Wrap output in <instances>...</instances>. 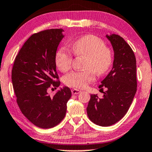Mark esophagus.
<instances>
[{
  "label": "esophagus",
  "instance_id": "obj_1",
  "mask_svg": "<svg viewBox=\"0 0 152 152\" xmlns=\"http://www.w3.org/2000/svg\"><path fill=\"white\" fill-rule=\"evenodd\" d=\"M80 92V90H78V89H73L72 90V93L73 94H79Z\"/></svg>",
  "mask_w": 152,
  "mask_h": 152
}]
</instances>
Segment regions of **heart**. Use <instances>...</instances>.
Masks as SVG:
<instances>
[{
    "label": "heart",
    "mask_w": 152,
    "mask_h": 152,
    "mask_svg": "<svg viewBox=\"0 0 152 152\" xmlns=\"http://www.w3.org/2000/svg\"><path fill=\"white\" fill-rule=\"evenodd\" d=\"M70 48L76 56H86L83 71H73L64 78L66 86L83 88L95 80V73L98 75L105 74L113 63L110 50L105 47L102 39L92 35H84L70 44ZM72 53L64 48H60L55 56L56 65L62 72H67L72 66Z\"/></svg>",
    "instance_id": "b5f03b06"
}]
</instances>
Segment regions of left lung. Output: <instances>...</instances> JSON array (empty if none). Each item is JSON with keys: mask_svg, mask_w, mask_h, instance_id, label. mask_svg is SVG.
<instances>
[{"mask_svg": "<svg viewBox=\"0 0 152 152\" xmlns=\"http://www.w3.org/2000/svg\"><path fill=\"white\" fill-rule=\"evenodd\" d=\"M114 50L113 68L99 86L106 88L103 98L91 94L87 108L89 119L99 126H108L126 115L137 90L136 59L130 46L120 35H106Z\"/></svg>", "mask_w": 152, "mask_h": 152, "instance_id": "1", "label": "left lung"}]
</instances>
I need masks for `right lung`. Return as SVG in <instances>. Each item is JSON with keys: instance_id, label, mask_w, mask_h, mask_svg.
I'll return each mask as SVG.
<instances>
[{"instance_id": "right-lung-1", "label": "right lung", "mask_w": 152, "mask_h": 152, "mask_svg": "<svg viewBox=\"0 0 152 152\" xmlns=\"http://www.w3.org/2000/svg\"><path fill=\"white\" fill-rule=\"evenodd\" d=\"M64 30L50 29L32 35L20 49L12 70V82L17 102L30 122L42 129L58 125L66 115V103L72 96L68 87L53 97L48 88L56 89L60 80L55 56L64 37Z\"/></svg>"}]
</instances>
